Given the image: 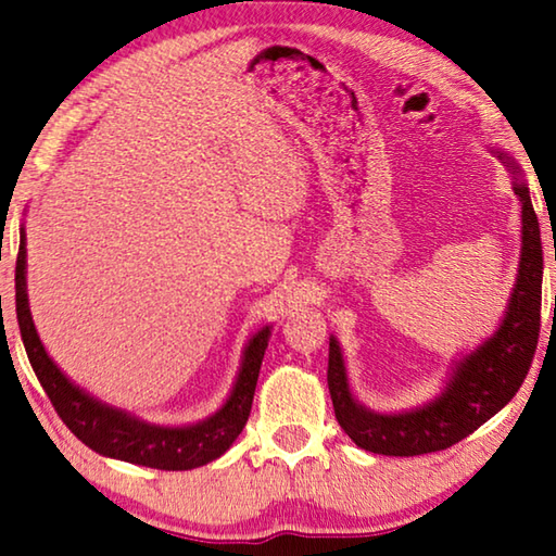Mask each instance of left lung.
I'll list each match as a JSON object with an SVG mask.
<instances>
[{
    "mask_svg": "<svg viewBox=\"0 0 556 556\" xmlns=\"http://www.w3.org/2000/svg\"><path fill=\"white\" fill-rule=\"evenodd\" d=\"M510 168L513 191L522 203V252L517 281L497 331L460 357L444 392L417 409L380 414L353 397L341 345L328 341V392L336 419L355 446L382 456H421L458 444L515 397L530 370L540 338L542 238L530 191L510 156L495 152Z\"/></svg>",
    "mask_w": 556,
    "mask_h": 556,
    "instance_id": "left-lung-1",
    "label": "left lung"
}]
</instances>
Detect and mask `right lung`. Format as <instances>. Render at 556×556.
Masks as SVG:
<instances>
[{"instance_id":"add662e5","label":"right lung","mask_w":556,"mask_h":556,"mask_svg":"<svg viewBox=\"0 0 556 556\" xmlns=\"http://www.w3.org/2000/svg\"><path fill=\"white\" fill-rule=\"evenodd\" d=\"M16 321L29 363L49 394L53 409L59 412L63 425L68 427L83 444L108 458H119L127 464L159 468V470H191L211 464L232 446L248 425L252 397H255L260 365L267 351L271 328L250 338L244 348L238 380L232 384L230 397L213 417L188 427H156L131 417L117 407L90 397L86 390L75 388L59 370L36 333L31 321L29 296H26V232L18 235L16 255Z\"/></svg>"}]
</instances>
